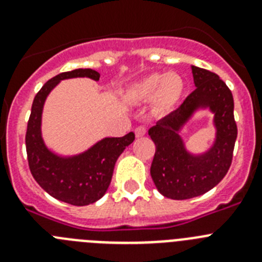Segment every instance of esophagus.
Wrapping results in <instances>:
<instances>
[{
  "label": "esophagus",
  "instance_id": "1",
  "mask_svg": "<svg viewBox=\"0 0 262 262\" xmlns=\"http://www.w3.org/2000/svg\"><path fill=\"white\" fill-rule=\"evenodd\" d=\"M145 133H147V128L144 126H139L135 128L136 138H142V136L145 135Z\"/></svg>",
  "mask_w": 262,
  "mask_h": 262
}]
</instances>
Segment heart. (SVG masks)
I'll return each mask as SVG.
<instances>
[{
	"label": "heart",
	"mask_w": 262,
	"mask_h": 262,
	"mask_svg": "<svg viewBox=\"0 0 262 262\" xmlns=\"http://www.w3.org/2000/svg\"><path fill=\"white\" fill-rule=\"evenodd\" d=\"M184 92V81L176 73H151L133 84L128 96L135 101L154 98V108L159 114H166L177 105Z\"/></svg>",
	"instance_id": "b5f03b06"
}]
</instances>
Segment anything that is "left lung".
<instances>
[{"mask_svg":"<svg viewBox=\"0 0 262 262\" xmlns=\"http://www.w3.org/2000/svg\"><path fill=\"white\" fill-rule=\"evenodd\" d=\"M191 72L195 90L177 110L148 129L156 145L151 177L157 190L170 200H189L216 186L230 169L237 138L231 90L207 69L191 66ZM207 108L214 115L215 139L207 151L193 154L179 133L196 111Z\"/></svg>","mask_w":262,"mask_h":262,"instance_id":"1","label":"left lung"}]
</instances>
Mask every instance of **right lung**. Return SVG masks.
Instances as JSON below:
<instances>
[{
    "label": "right lung",
    "instance_id": "obj_1",
    "mask_svg": "<svg viewBox=\"0 0 262 262\" xmlns=\"http://www.w3.org/2000/svg\"><path fill=\"white\" fill-rule=\"evenodd\" d=\"M86 77L99 80L93 69L64 72L47 81L34 98L27 123L26 151L32 177L53 198L73 206H86L101 200L107 191L114 166L122 152L135 140V134L103 138L86 151L62 156L51 151L41 136V114L48 94L60 81Z\"/></svg>",
    "mask_w": 262,
    "mask_h": 262
}]
</instances>
